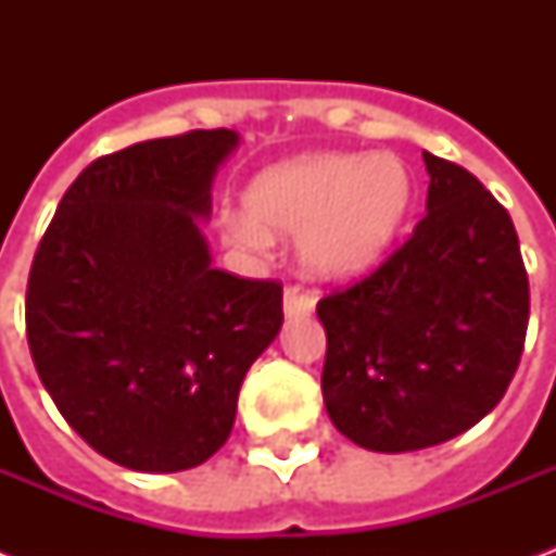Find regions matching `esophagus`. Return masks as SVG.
<instances>
[{
	"instance_id": "obj_1",
	"label": "esophagus",
	"mask_w": 556,
	"mask_h": 556,
	"mask_svg": "<svg viewBox=\"0 0 556 556\" xmlns=\"http://www.w3.org/2000/svg\"><path fill=\"white\" fill-rule=\"evenodd\" d=\"M314 300L312 294H305L300 288H286V296H282V312H286L288 320H294V317H308L314 312Z\"/></svg>"
}]
</instances>
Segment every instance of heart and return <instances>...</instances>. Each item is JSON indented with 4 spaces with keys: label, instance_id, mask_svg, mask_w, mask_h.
Masks as SVG:
<instances>
[{
    "label": "heart",
    "instance_id": "heart-1",
    "mask_svg": "<svg viewBox=\"0 0 556 556\" xmlns=\"http://www.w3.org/2000/svg\"><path fill=\"white\" fill-rule=\"evenodd\" d=\"M413 199V176L392 152H317L253 176L242 195L248 216L233 213L225 225L244 248H265L268 233H296L308 277L352 282L387 256Z\"/></svg>",
    "mask_w": 556,
    "mask_h": 556
}]
</instances>
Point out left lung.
<instances>
[{"mask_svg":"<svg viewBox=\"0 0 556 556\" xmlns=\"http://www.w3.org/2000/svg\"><path fill=\"white\" fill-rule=\"evenodd\" d=\"M427 216L364 282L317 305L323 401L357 447L409 453L456 439L500 404L528 329V274L508 210L458 164L424 152Z\"/></svg>","mask_w":556,"mask_h":556,"instance_id":"obj_1","label":"left lung"}]
</instances>
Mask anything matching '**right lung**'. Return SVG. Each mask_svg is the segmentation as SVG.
Listing matches in <instances>:
<instances>
[{
    "mask_svg": "<svg viewBox=\"0 0 556 556\" xmlns=\"http://www.w3.org/2000/svg\"><path fill=\"white\" fill-rule=\"evenodd\" d=\"M236 147L233 129H199L98 159L30 265L25 323L42 387L89 447L138 473L207 462L282 329V288L213 268L201 233Z\"/></svg>",
    "mask_w": 556,
    "mask_h": 556,
    "instance_id": "add662e5",
    "label": "right lung"
}]
</instances>
